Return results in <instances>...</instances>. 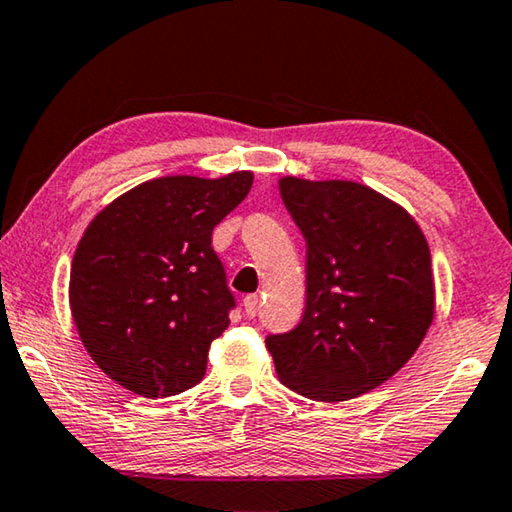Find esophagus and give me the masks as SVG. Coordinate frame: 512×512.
Instances as JSON below:
<instances>
[{
	"label": "esophagus",
	"mask_w": 512,
	"mask_h": 512,
	"mask_svg": "<svg viewBox=\"0 0 512 512\" xmlns=\"http://www.w3.org/2000/svg\"><path fill=\"white\" fill-rule=\"evenodd\" d=\"M259 302H262V300H259L257 293H248V296L244 298V311H246L248 318H255L257 316Z\"/></svg>",
	"instance_id": "esophagus-1"
}]
</instances>
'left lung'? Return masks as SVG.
<instances>
[{
  "mask_svg": "<svg viewBox=\"0 0 512 512\" xmlns=\"http://www.w3.org/2000/svg\"><path fill=\"white\" fill-rule=\"evenodd\" d=\"M307 241V307L268 334L277 377L318 402H343L391 379L433 320L427 239L400 205L348 180L282 178Z\"/></svg>",
  "mask_w": 512,
  "mask_h": 512,
  "instance_id": "8db88e82",
  "label": "left lung"
}]
</instances>
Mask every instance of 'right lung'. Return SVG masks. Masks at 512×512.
<instances>
[{
  "label": "right lung",
  "instance_id": "1",
  "mask_svg": "<svg viewBox=\"0 0 512 512\" xmlns=\"http://www.w3.org/2000/svg\"><path fill=\"white\" fill-rule=\"evenodd\" d=\"M253 173L149 180L94 216L74 253L69 307L97 366L142 397L203 379L235 293L212 230L248 196Z\"/></svg>",
  "mask_w": 512,
  "mask_h": 512
}]
</instances>
